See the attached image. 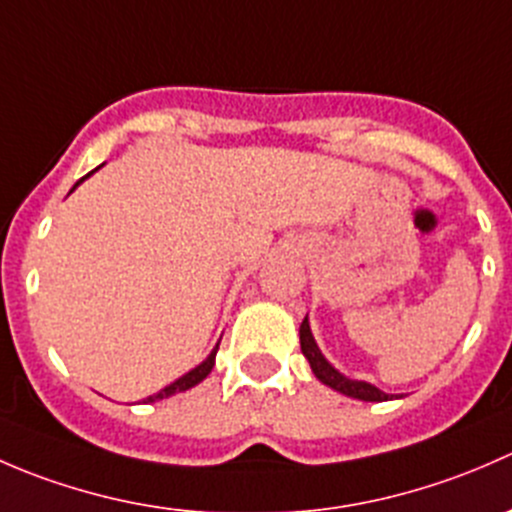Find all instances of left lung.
Returning <instances> with one entry per match:
<instances>
[{"label":"left lung","mask_w":512,"mask_h":512,"mask_svg":"<svg viewBox=\"0 0 512 512\" xmlns=\"http://www.w3.org/2000/svg\"><path fill=\"white\" fill-rule=\"evenodd\" d=\"M299 344H302V354L307 356V361H309V366H312L314 376H317L322 384L332 386V389L339 391V394L352 396V399H359V401H389L391 399L389 394H384L381 389H376L374 384L347 379L342 371L334 369V366L329 364L327 359H324V354L319 352L317 342H314V337H312V329H309L307 317H304V322L299 324Z\"/></svg>","instance_id":"obj_1"}]
</instances>
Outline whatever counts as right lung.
<instances>
[{
	"label": "right lung",
	"instance_id": "obj_1",
	"mask_svg": "<svg viewBox=\"0 0 512 512\" xmlns=\"http://www.w3.org/2000/svg\"><path fill=\"white\" fill-rule=\"evenodd\" d=\"M94 170H98V168H94ZM94 170H91V173H94ZM89 175H86V178H89ZM86 178H81L79 183H84ZM79 183H76V185H79ZM76 185H74V188H76ZM74 188H71V190H74ZM218 347H220V344H215V349H213V352H210V356L203 361V364H198V366H195V369H190L188 374L180 376V379H175L173 384H168V386H165V389H160L158 394H153V396H148V399H143V404H151V401H158V399H168V396L180 394V391H188V389H193L195 384H200V381H203L205 376H208L210 371H213L215 354H218Z\"/></svg>",
	"mask_w": 512,
	"mask_h": 512
}]
</instances>
